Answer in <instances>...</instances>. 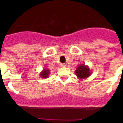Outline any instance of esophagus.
<instances>
[{"instance_id":"1","label":"esophagus","mask_w":123,"mask_h":123,"mask_svg":"<svg viewBox=\"0 0 123 123\" xmlns=\"http://www.w3.org/2000/svg\"><path fill=\"white\" fill-rule=\"evenodd\" d=\"M66 66V64H64V63H62L60 64V66H61V67H65Z\"/></svg>"}]
</instances>
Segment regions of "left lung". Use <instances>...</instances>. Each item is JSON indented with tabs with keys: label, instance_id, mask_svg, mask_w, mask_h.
Wrapping results in <instances>:
<instances>
[{
	"label": "left lung",
	"instance_id": "left-lung-1",
	"mask_svg": "<svg viewBox=\"0 0 123 123\" xmlns=\"http://www.w3.org/2000/svg\"><path fill=\"white\" fill-rule=\"evenodd\" d=\"M75 74L79 79H84L89 77L91 73L88 66L85 64H80L75 70Z\"/></svg>",
	"mask_w": 123,
	"mask_h": 123
}]
</instances>
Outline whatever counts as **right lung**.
I'll return each mask as SVG.
<instances>
[{
	"label": "right lung",
	"instance_id": "add662e5",
	"mask_svg": "<svg viewBox=\"0 0 123 123\" xmlns=\"http://www.w3.org/2000/svg\"><path fill=\"white\" fill-rule=\"evenodd\" d=\"M49 74H50V71L48 69L45 68V69H43V70L40 73V77H41L43 79L48 78Z\"/></svg>",
	"mask_w": 123,
	"mask_h": 123
}]
</instances>
